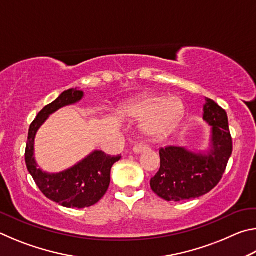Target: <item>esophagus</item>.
<instances>
[{
  "label": "esophagus",
  "mask_w": 256,
  "mask_h": 256,
  "mask_svg": "<svg viewBox=\"0 0 256 256\" xmlns=\"http://www.w3.org/2000/svg\"><path fill=\"white\" fill-rule=\"evenodd\" d=\"M146 149H149V146L146 144H138L133 146V151L136 154H141L142 151H144Z\"/></svg>",
  "instance_id": "esophagus-1"
}]
</instances>
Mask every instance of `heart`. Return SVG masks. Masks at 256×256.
Returning <instances> with one entry per match:
<instances>
[{"mask_svg": "<svg viewBox=\"0 0 256 256\" xmlns=\"http://www.w3.org/2000/svg\"><path fill=\"white\" fill-rule=\"evenodd\" d=\"M122 115L126 118L146 120V136L151 140H162L178 126L185 115V105L178 97L146 94L125 105Z\"/></svg>", "mask_w": 256, "mask_h": 256, "instance_id": "heart-1", "label": "heart"}]
</instances>
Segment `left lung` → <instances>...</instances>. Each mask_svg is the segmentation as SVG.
I'll list each match as a JSON object with an SVG mask.
<instances>
[{
  "instance_id": "obj_1",
  "label": "left lung",
  "mask_w": 256,
  "mask_h": 256,
  "mask_svg": "<svg viewBox=\"0 0 256 256\" xmlns=\"http://www.w3.org/2000/svg\"><path fill=\"white\" fill-rule=\"evenodd\" d=\"M203 118L211 126V148L206 154L170 146L159 150L160 168L150 180L151 190L166 201L200 198L216 186L232 152L227 112L206 98Z\"/></svg>"
}]
</instances>
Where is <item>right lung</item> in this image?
<instances>
[{
  "label": "right lung",
  "instance_id": "add662e5",
  "mask_svg": "<svg viewBox=\"0 0 256 256\" xmlns=\"http://www.w3.org/2000/svg\"><path fill=\"white\" fill-rule=\"evenodd\" d=\"M82 97L84 92L81 90L68 89L42 108L30 124L24 154L28 172L42 193L60 206L78 209L96 204L105 196L110 183V170L120 156H110L96 150L70 170L48 174L37 166L34 157V141L38 128L50 114L64 106L78 102Z\"/></svg>",
  "mask_w": 256,
  "mask_h": 256
}]
</instances>
